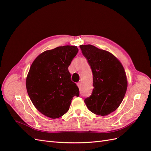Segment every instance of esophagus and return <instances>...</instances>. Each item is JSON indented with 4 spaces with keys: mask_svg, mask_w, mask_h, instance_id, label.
Here are the masks:
<instances>
[{
    "mask_svg": "<svg viewBox=\"0 0 151 151\" xmlns=\"http://www.w3.org/2000/svg\"><path fill=\"white\" fill-rule=\"evenodd\" d=\"M81 82H79V83H77V86L79 87V88H80V87H81Z\"/></svg>",
    "mask_w": 151,
    "mask_h": 151,
    "instance_id": "esophagus-1",
    "label": "esophagus"
}]
</instances>
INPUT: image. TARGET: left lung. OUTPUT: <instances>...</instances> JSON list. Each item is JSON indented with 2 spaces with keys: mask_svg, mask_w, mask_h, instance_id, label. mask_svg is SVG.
<instances>
[{
  "mask_svg": "<svg viewBox=\"0 0 151 151\" xmlns=\"http://www.w3.org/2000/svg\"><path fill=\"white\" fill-rule=\"evenodd\" d=\"M93 75L92 94L84 99L89 110L106 116L119 107L126 93L127 79L121 62L112 53L93 45H80Z\"/></svg>",
  "mask_w": 151,
  "mask_h": 151,
  "instance_id": "8db88e82",
  "label": "left lung"
}]
</instances>
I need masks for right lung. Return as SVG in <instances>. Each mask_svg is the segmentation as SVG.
Segmentation results:
<instances>
[{
	"label": "right lung",
	"instance_id": "right-lung-1",
	"mask_svg": "<svg viewBox=\"0 0 151 151\" xmlns=\"http://www.w3.org/2000/svg\"><path fill=\"white\" fill-rule=\"evenodd\" d=\"M78 51L76 46L58 47L40 54L32 63L26 80L27 92L35 108L46 116H63L73 97L79 96L68 69Z\"/></svg>",
	"mask_w": 151,
	"mask_h": 151
}]
</instances>
